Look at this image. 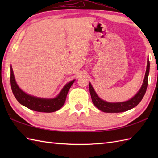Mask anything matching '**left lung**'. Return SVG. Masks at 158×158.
<instances>
[{"instance_id": "obj_1", "label": "left lung", "mask_w": 158, "mask_h": 158, "mask_svg": "<svg viewBox=\"0 0 158 158\" xmlns=\"http://www.w3.org/2000/svg\"><path fill=\"white\" fill-rule=\"evenodd\" d=\"M149 66L150 64L148 58L145 78H144V81L141 88H140L139 91L137 92L136 94L133 98L127 100V101L121 102H109L105 101V100L100 99L98 95L96 94V93L94 91V89L91 83H89V92L94 105L98 109L105 113L124 112L138 105L139 102L143 99L147 88V85H148V75L149 73Z\"/></svg>"}]
</instances>
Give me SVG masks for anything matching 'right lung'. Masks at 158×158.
<instances>
[{"label": "right lung", "instance_id": "right-lung-1", "mask_svg": "<svg viewBox=\"0 0 158 158\" xmlns=\"http://www.w3.org/2000/svg\"><path fill=\"white\" fill-rule=\"evenodd\" d=\"M10 81H11V86L13 95L21 105L32 110H35V111L52 113L62 108L66 101V98L69 90L75 80H73L66 84L56 98L50 99L38 98V97L27 94L24 92H23L17 84L11 66Z\"/></svg>", "mask_w": 158, "mask_h": 158}]
</instances>
